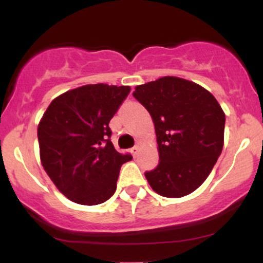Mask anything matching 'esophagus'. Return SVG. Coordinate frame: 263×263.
<instances>
[{
	"instance_id": "esophagus-1",
	"label": "esophagus",
	"mask_w": 263,
	"mask_h": 263,
	"mask_svg": "<svg viewBox=\"0 0 263 263\" xmlns=\"http://www.w3.org/2000/svg\"><path fill=\"white\" fill-rule=\"evenodd\" d=\"M140 144H141L140 142H137V144H136L134 148L131 149V152H132V155H134V157L138 156V152H140Z\"/></svg>"
}]
</instances>
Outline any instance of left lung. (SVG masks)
Wrapping results in <instances>:
<instances>
[{"label":"left lung","mask_w":263,"mask_h":263,"mask_svg":"<svg viewBox=\"0 0 263 263\" xmlns=\"http://www.w3.org/2000/svg\"><path fill=\"white\" fill-rule=\"evenodd\" d=\"M134 96L155 123L159 163L146 172L156 193L182 198L210 174L224 146L225 114L216 99L193 81L164 77L136 86Z\"/></svg>","instance_id":"left-lung-1"}]
</instances>
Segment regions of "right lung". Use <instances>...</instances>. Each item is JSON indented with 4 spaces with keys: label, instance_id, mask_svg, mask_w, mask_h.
<instances>
[{
    "label": "right lung",
    "instance_id": "obj_1",
    "mask_svg": "<svg viewBox=\"0 0 263 263\" xmlns=\"http://www.w3.org/2000/svg\"><path fill=\"white\" fill-rule=\"evenodd\" d=\"M131 91L107 84L69 90L50 102L38 125L41 162L74 203L98 205L114 195L120 168L131 161L110 141L108 122Z\"/></svg>",
    "mask_w": 263,
    "mask_h": 263
}]
</instances>
